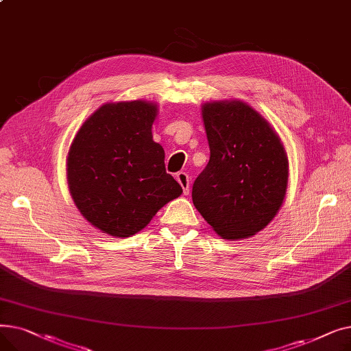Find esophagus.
Masks as SVG:
<instances>
[{"label": "esophagus", "instance_id": "34e87169", "mask_svg": "<svg viewBox=\"0 0 351 351\" xmlns=\"http://www.w3.org/2000/svg\"><path fill=\"white\" fill-rule=\"evenodd\" d=\"M176 179L183 189V193L188 195L189 193V175L186 172H178Z\"/></svg>", "mask_w": 351, "mask_h": 351}]
</instances>
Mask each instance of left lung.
<instances>
[{
    "label": "left lung",
    "mask_w": 351,
    "mask_h": 351,
    "mask_svg": "<svg viewBox=\"0 0 351 351\" xmlns=\"http://www.w3.org/2000/svg\"><path fill=\"white\" fill-rule=\"evenodd\" d=\"M210 158L193 182L199 213L223 239L261 232L280 209L289 166L280 138L249 105L210 102L202 108Z\"/></svg>",
    "instance_id": "8db88e82"
}]
</instances>
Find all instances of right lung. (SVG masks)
<instances>
[{"label": "right lung", "instance_id": "1", "mask_svg": "<svg viewBox=\"0 0 351 351\" xmlns=\"http://www.w3.org/2000/svg\"><path fill=\"white\" fill-rule=\"evenodd\" d=\"M155 117L154 104H106L85 121L71 145L72 199L104 233H138L182 193L179 183L166 173L163 147L152 139Z\"/></svg>", "mask_w": 351, "mask_h": 351}]
</instances>
